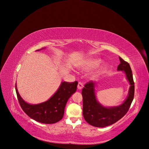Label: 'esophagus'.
<instances>
[{
	"label": "esophagus",
	"instance_id": "1",
	"mask_svg": "<svg viewBox=\"0 0 149 149\" xmlns=\"http://www.w3.org/2000/svg\"><path fill=\"white\" fill-rule=\"evenodd\" d=\"M77 88L79 89H81L83 88V84L81 83V82H79V83H78V86H77Z\"/></svg>",
	"mask_w": 149,
	"mask_h": 149
}]
</instances>
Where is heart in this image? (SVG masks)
<instances>
[{"label": "heart", "instance_id": "heart-1", "mask_svg": "<svg viewBox=\"0 0 149 149\" xmlns=\"http://www.w3.org/2000/svg\"><path fill=\"white\" fill-rule=\"evenodd\" d=\"M101 60L98 58H90L84 63L82 65V68L84 69H90L98 66L101 63ZM103 68L104 69L105 67H103Z\"/></svg>", "mask_w": 149, "mask_h": 149}]
</instances>
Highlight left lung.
<instances>
[{"label":"left lung","instance_id":"left-lung-1","mask_svg":"<svg viewBox=\"0 0 149 149\" xmlns=\"http://www.w3.org/2000/svg\"><path fill=\"white\" fill-rule=\"evenodd\" d=\"M120 64L117 69L123 70L130 83L127 98L124 103L112 107H106L99 103L96 98L95 83L88 81L82 89L83 115L84 120L92 126L104 127L115 123L127 113L134 97L135 86L132 72L128 63L119 57Z\"/></svg>","mask_w":149,"mask_h":149}]
</instances>
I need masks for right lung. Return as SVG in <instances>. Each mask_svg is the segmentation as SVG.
Listing matches in <instances>:
<instances>
[{
    "label": "right lung",
    "instance_id": "add662e5",
    "mask_svg": "<svg viewBox=\"0 0 149 149\" xmlns=\"http://www.w3.org/2000/svg\"><path fill=\"white\" fill-rule=\"evenodd\" d=\"M77 84V81L72 83L62 82L52 97L38 104H30L25 102L18 92L16 84L15 88L20 107L28 116L42 123L54 124L62 119L67 101L75 92Z\"/></svg>",
    "mask_w": 149,
    "mask_h": 149
}]
</instances>
